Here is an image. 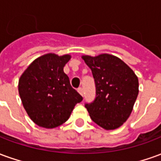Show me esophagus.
<instances>
[{
	"label": "esophagus",
	"mask_w": 161,
	"mask_h": 161,
	"mask_svg": "<svg viewBox=\"0 0 161 161\" xmlns=\"http://www.w3.org/2000/svg\"><path fill=\"white\" fill-rule=\"evenodd\" d=\"M77 91H78V92L80 93V95H82V96L84 95V90H83V88L82 87L78 88V89H77Z\"/></svg>",
	"instance_id": "obj_1"
}]
</instances>
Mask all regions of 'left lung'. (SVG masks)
I'll return each mask as SVG.
<instances>
[{
  "label": "left lung",
  "mask_w": 161,
  "mask_h": 161,
  "mask_svg": "<svg viewBox=\"0 0 161 161\" xmlns=\"http://www.w3.org/2000/svg\"><path fill=\"white\" fill-rule=\"evenodd\" d=\"M91 68L96 86L94 101L85 103L92 121L107 130L127 121L139 93L138 77L118 58L109 54L83 56Z\"/></svg>",
  "instance_id": "left-lung-1"
}]
</instances>
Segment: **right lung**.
<instances>
[{
  "label": "right lung",
  "mask_w": 161,
  "mask_h": 161,
  "mask_svg": "<svg viewBox=\"0 0 161 161\" xmlns=\"http://www.w3.org/2000/svg\"><path fill=\"white\" fill-rule=\"evenodd\" d=\"M70 55L53 53L38 58L19 80L22 104L32 121L40 127L53 128L68 120L83 97L71 87L64 66Z\"/></svg>",
  "instance_id": "add662e5"
}]
</instances>
